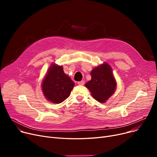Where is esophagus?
Instances as JSON below:
<instances>
[{
	"mask_svg": "<svg viewBox=\"0 0 157 157\" xmlns=\"http://www.w3.org/2000/svg\"><path fill=\"white\" fill-rule=\"evenodd\" d=\"M78 84L79 85H85V81H79V82H78Z\"/></svg>",
	"mask_w": 157,
	"mask_h": 157,
	"instance_id": "34e87169",
	"label": "esophagus"
}]
</instances>
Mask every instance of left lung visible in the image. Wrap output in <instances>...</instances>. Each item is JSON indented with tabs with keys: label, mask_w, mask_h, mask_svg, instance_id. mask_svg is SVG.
<instances>
[{
	"label": "left lung",
	"mask_w": 157,
	"mask_h": 157,
	"mask_svg": "<svg viewBox=\"0 0 157 157\" xmlns=\"http://www.w3.org/2000/svg\"><path fill=\"white\" fill-rule=\"evenodd\" d=\"M91 76L92 79L87 82L85 86L95 100L104 103L116 90L117 83L113 75L112 69L108 63H104L92 70Z\"/></svg>",
	"instance_id": "left-lung-1"
}]
</instances>
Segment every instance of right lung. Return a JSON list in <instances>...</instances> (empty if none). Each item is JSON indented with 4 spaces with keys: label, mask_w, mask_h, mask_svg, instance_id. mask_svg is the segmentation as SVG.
Returning a JSON list of instances; mask_svg holds the SVG:
<instances>
[{
    "label": "right lung",
    "mask_w": 157,
    "mask_h": 157,
    "mask_svg": "<svg viewBox=\"0 0 157 157\" xmlns=\"http://www.w3.org/2000/svg\"><path fill=\"white\" fill-rule=\"evenodd\" d=\"M74 86V83L64 73L62 66L53 64L43 81L42 90L49 101L59 104L69 97Z\"/></svg>",
    "instance_id": "add662e5"
}]
</instances>
